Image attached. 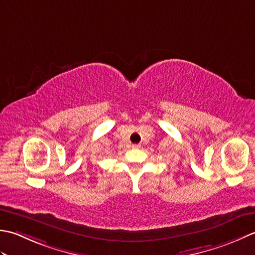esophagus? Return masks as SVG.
Wrapping results in <instances>:
<instances>
[{"mask_svg": "<svg viewBox=\"0 0 255 255\" xmlns=\"http://www.w3.org/2000/svg\"><path fill=\"white\" fill-rule=\"evenodd\" d=\"M139 147H141V145H139V144H133L132 145V148H134V149H137Z\"/></svg>", "mask_w": 255, "mask_h": 255, "instance_id": "obj_1", "label": "esophagus"}]
</instances>
